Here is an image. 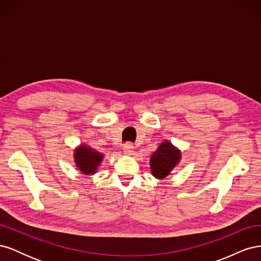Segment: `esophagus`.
I'll list each match as a JSON object with an SVG mask.
<instances>
[{"instance_id":"34e87169","label":"esophagus","mask_w":261,"mask_h":261,"mask_svg":"<svg viewBox=\"0 0 261 261\" xmlns=\"http://www.w3.org/2000/svg\"><path fill=\"white\" fill-rule=\"evenodd\" d=\"M123 150H124V152L126 154H128V155H132V154H134V152H135V150H134V146L132 144H129V143L124 145Z\"/></svg>"}]
</instances>
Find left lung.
<instances>
[{
	"label": "left lung",
	"mask_w": 261,
	"mask_h": 261,
	"mask_svg": "<svg viewBox=\"0 0 261 261\" xmlns=\"http://www.w3.org/2000/svg\"><path fill=\"white\" fill-rule=\"evenodd\" d=\"M180 159V152L175 147H173L169 141L163 143L153 152L150 160V167L153 176L156 178H164L171 171L175 168Z\"/></svg>",
	"instance_id": "left-lung-1"
}]
</instances>
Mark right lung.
I'll use <instances>...</instances> for the list:
<instances>
[{
  "instance_id": "right-lung-1",
  "label": "right lung",
  "mask_w": 261,
  "mask_h": 261,
  "mask_svg": "<svg viewBox=\"0 0 261 261\" xmlns=\"http://www.w3.org/2000/svg\"><path fill=\"white\" fill-rule=\"evenodd\" d=\"M75 162L77 168L80 169L84 174L89 175L96 173L99 164L102 161L103 154L96 151L90 147L82 145L75 150Z\"/></svg>"
}]
</instances>
